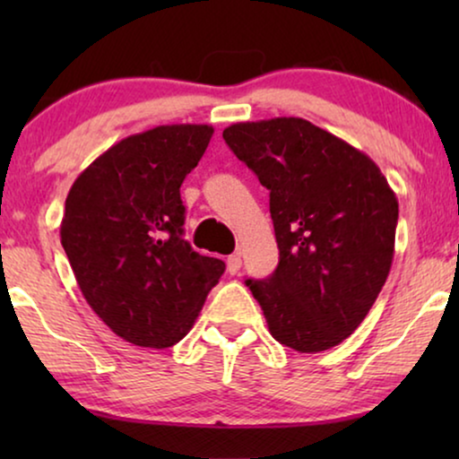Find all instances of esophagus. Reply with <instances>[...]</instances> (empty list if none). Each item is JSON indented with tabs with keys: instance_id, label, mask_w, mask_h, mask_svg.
Here are the masks:
<instances>
[{
	"instance_id": "1",
	"label": "esophagus",
	"mask_w": 459,
	"mask_h": 459,
	"mask_svg": "<svg viewBox=\"0 0 459 459\" xmlns=\"http://www.w3.org/2000/svg\"><path fill=\"white\" fill-rule=\"evenodd\" d=\"M240 267H242L240 255H231V256H228V273H230V275H236L238 272H240Z\"/></svg>"
}]
</instances>
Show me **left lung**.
<instances>
[{
    "mask_svg": "<svg viewBox=\"0 0 459 459\" xmlns=\"http://www.w3.org/2000/svg\"><path fill=\"white\" fill-rule=\"evenodd\" d=\"M223 140L269 190L280 263L247 280L275 341L319 353L353 334L391 272L399 203L368 154L297 117Z\"/></svg>",
    "mask_w": 459,
    "mask_h": 459,
    "instance_id": "obj_1",
    "label": "left lung"
}]
</instances>
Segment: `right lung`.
Here are the masks:
<instances>
[{
	"label": "right lung",
	"mask_w": 459,
	"mask_h": 459,
	"mask_svg": "<svg viewBox=\"0 0 459 459\" xmlns=\"http://www.w3.org/2000/svg\"><path fill=\"white\" fill-rule=\"evenodd\" d=\"M211 125H160L100 154L66 196L60 240L96 316L137 347L167 349L192 330L225 263L184 240L179 187Z\"/></svg>",
	"instance_id": "obj_1"
}]
</instances>
